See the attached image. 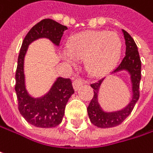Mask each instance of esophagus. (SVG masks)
Masks as SVG:
<instances>
[{
  "label": "esophagus",
  "mask_w": 153,
  "mask_h": 153,
  "mask_svg": "<svg viewBox=\"0 0 153 153\" xmlns=\"http://www.w3.org/2000/svg\"><path fill=\"white\" fill-rule=\"evenodd\" d=\"M82 84H84V82H83L79 78H74V79L73 85H74V88L75 90L79 89V88Z\"/></svg>",
  "instance_id": "esophagus-1"
}]
</instances>
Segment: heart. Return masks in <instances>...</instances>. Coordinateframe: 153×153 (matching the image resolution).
Returning <instances> with one entry per match:
<instances>
[{"label":"heart","mask_w":153,"mask_h":153,"mask_svg":"<svg viewBox=\"0 0 153 153\" xmlns=\"http://www.w3.org/2000/svg\"><path fill=\"white\" fill-rule=\"evenodd\" d=\"M120 37L112 32H83L74 35L67 43L64 57L68 62L84 59L87 70L93 74H105L117 64L121 54Z\"/></svg>","instance_id":"heart-1"}]
</instances>
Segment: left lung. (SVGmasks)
Masks as SVG:
<instances>
[{
	"label": "left lung",
	"mask_w": 153,
	"mask_h": 153,
	"mask_svg": "<svg viewBox=\"0 0 153 153\" xmlns=\"http://www.w3.org/2000/svg\"><path fill=\"white\" fill-rule=\"evenodd\" d=\"M122 31L126 41V55L120 64L112 73L121 70H127L130 74L131 81L133 84V98L129 105L121 111L115 112H105L101 109L97 101V93L104 79L91 83L90 86L93 88L94 95L87 109L88 114L91 123L96 127L101 128H113L121 124L133 111L140 96L139 88L141 80V59L137 46L133 38L128 34V33H127L125 30Z\"/></svg>",
	"instance_id": "1"
}]
</instances>
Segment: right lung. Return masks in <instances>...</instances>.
<instances>
[{
  "label": "right lung",
  "mask_w": 153,
  "mask_h": 153,
  "mask_svg": "<svg viewBox=\"0 0 153 153\" xmlns=\"http://www.w3.org/2000/svg\"><path fill=\"white\" fill-rule=\"evenodd\" d=\"M66 29L65 25L52 19H43L28 32L20 48L16 71L15 90L18 102L17 107L25 120L38 128H54L61 123L65 105L74 93V89L69 78L60 77L45 97L40 99L31 97L25 87L24 57L28 45L38 38H48L54 44L59 45L62 35Z\"/></svg>",
  "instance_id": "obj_1"
}]
</instances>
